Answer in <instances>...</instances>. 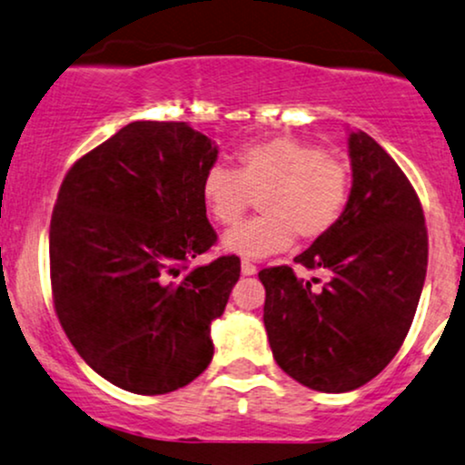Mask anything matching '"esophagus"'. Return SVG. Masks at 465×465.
I'll return each instance as SVG.
<instances>
[{"mask_svg": "<svg viewBox=\"0 0 465 465\" xmlns=\"http://www.w3.org/2000/svg\"><path fill=\"white\" fill-rule=\"evenodd\" d=\"M240 269H242V275H255V264L249 262V260H242V264H240Z\"/></svg>", "mask_w": 465, "mask_h": 465, "instance_id": "obj_1", "label": "esophagus"}]
</instances>
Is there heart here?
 <instances>
[{
	"label": "heart",
	"mask_w": 465,
	"mask_h": 465,
	"mask_svg": "<svg viewBox=\"0 0 465 465\" xmlns=\"http://www.w3.org/2000/svg\"><path fill=\"white\" fill-rule=\"evenodd\" d=\"M348 165L317 143L297 137H266L233 153V170L212 165L201 181V199L218 225H236L260 194L262 216L223 238V247L264 258L291 247L295 236L319 240L332 232L350 201Z\"/></svg>",
	"instance_id": "obj_1"
}]
</instances>
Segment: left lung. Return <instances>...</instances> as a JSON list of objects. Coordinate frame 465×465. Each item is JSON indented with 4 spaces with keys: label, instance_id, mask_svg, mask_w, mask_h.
<instances>
[{
    "label": "left lung",
    "instance_id": "1",
    "mask_svg": "<svg viewBox=\"0 0 465 465\" xmlns=\"http://www.w3.org/2000/svg\"><path fill=\"white\" fill-rule=\"evenodd\" d=\"M351 192L332 232L291 266L258 273L264 328L277 365L323 393L359 389L398 354L421 295L429 262L424 212L413 185L367 133H350Z\"/></svg>",
    "mask_w": 465,
    "mask_h": 465
}]
</instances>
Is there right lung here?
Segmentation results:
<instances>
[{"instance_id": "right-lung-1", "label": "right lung", "mask_w": 465, "mask_h": 465, "mask_svg": "<svg viewBox=\"0 0 465 465\" xmlns=\"http://www.w3.org/2000/svg\"><path fill=\"white\" fill-rule=\"evenodd\" d=\"M216 157L210 137L185 122H131L83 154L58 190L56 317L83 361L124 391H174L214 356L210 325L225 311L240 260L188 264L218 238L201 199Z\"/></svg>"}]
</instances>
